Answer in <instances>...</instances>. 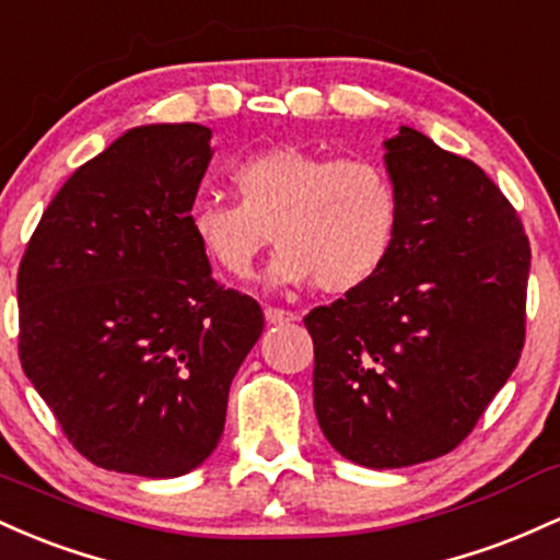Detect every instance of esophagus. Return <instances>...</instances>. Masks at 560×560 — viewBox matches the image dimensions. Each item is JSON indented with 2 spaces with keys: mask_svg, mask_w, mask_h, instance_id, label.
I'll return each mask as SVG.
<instances>
[{
  "mask_svg": "<svg viewBox=\"0 0 560 560\" xmlns=\"http://www.w3.org/2000/svg\"><path fill=\"white\" fill-rule=\"evenodd\" d=\"M264 319H267L269 325H282V323H293L296 314L288 310H278V306H267V310H264Z\"/></svg>",
  "mask_w": 560,
  "mask_h": 560,
  "instance_id": "34e87169",
  "label": "esophagus"
}]
</instances>
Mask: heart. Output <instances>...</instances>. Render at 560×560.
Instances as JSON below:
<instances>
[{
    "label": "heart",
    "instance_id": "1",
    "mask_svg": "<svg viewBox=\"0 0 560 560\" xmlns=\"http://www.w3.org/2000/svg\"><path fill=\"white\" fill-rule=\"evenodd\" d=\"M235 200H200L190 230L232 280L254 275L269 235L278 246L269 282L323 293L362 288L388 261L399 232V192L378 161L278 144L230 168Z\"/></svg>",
    "mask_w": 560,
    "mask_h": 560
}]
</instances>
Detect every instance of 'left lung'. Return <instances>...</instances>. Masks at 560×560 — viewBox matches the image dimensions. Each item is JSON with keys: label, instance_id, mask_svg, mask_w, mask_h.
<instances>
[{"label": "left lung", "instance_id": "obj_1", "mask_svg": "<svg viewBox=\"0 0 560 560\" xmlns=\"http://www.w3.org/2000/svg\"><path fill=\"white\" fill-rule=\"evenodd\" d=\"M383 148L397 246L373 280L304 325L314 412L332 450L364 468H405L455 450L511 378L532 248L474 161L410 127Z\"/></svg>", "mask_w": 560, "mask_h": 560}]
</instances>
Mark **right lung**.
<instances>
[{
    "mask_svg": "<svg viewBox=\"0 0 560 560\" xmlns=\"http://www.w3.org/2000/svg\"><path fill=\"white\" fill-rule=\"evenodd\" d=\"M211 129H129L68 177L18 269L23 373L86 460L174 479L217 450L264 330L190 230Z\"/></svg>",
    "mask_w": 560,
    "mask_h": 560,
    "instance_id": "obj_1",
    "label": "right lung"
}]
</instances>
